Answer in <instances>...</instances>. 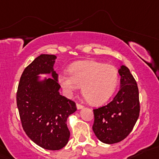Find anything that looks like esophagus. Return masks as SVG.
<instances>
[{"mask_svg": "<svg viewBox=\"0 0 159 159\" xmlns=\"http://www.w3.org/2000/svg\"><path fill=\"white\" fill-rule=\"evenodd\" d=\"M76 106H77V109H82V108H84V106L81 105V104H80V103H77Z\"/></svg>", "mask_w": 159, "mask_h": 159, "instance_id": "1", "label": "esophagus"}]
</instances>
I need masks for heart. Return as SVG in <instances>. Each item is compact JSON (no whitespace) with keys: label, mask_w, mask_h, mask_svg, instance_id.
Wrapping results in <instances>:
<instances>
[{"label":"heart","mask_w":159,"mask_h":159,"mask_svg":"<svg viewBox=\"0 0 159 159\" xmlns=\"http://www.w3.org/2000/svg\"><path fill=\"white\" fill-rule=\"evenodd\" d=\"M58 81L67 95H71L81 87L89 102L101 104L114 93L118 84V72L110 64L94 60L82 61L73 64L69 73H60Z\"/></svg>","instance_id":"b5f03b06"}]
</instances>
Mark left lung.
<instances>
[{"label":"left lung","instance_id":"obj_1","mask_svg":"<svg viewBox=\"0 0 159 159\" xmlns=\"http://www.w3.org/2000/svg\"><path fill=\"white\" fill-rule=\"evenodd\" d=\"M121 88L112 100L93 109V130L101 142L113 144L121 142L132 131L139 116V90L130 70L121 66Z\"/></svg>","mask_w":159,"mask_h":159}]
</instances>
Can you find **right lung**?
I'll list each match as a JSON object with an SVG mask.
<instances>
[{"label":"right lung","mask_w":159,"mask_h":159,"mask_svg":"<svg viewBox=\"0 0 159 159\" xmlns=\"http://www.w3.org/2000/svg\"><path fill=\"white\" fill-rule=\"evenodd\" d=\"M57 57L41 54L25 68L16 92V103L22 128L34 143L49 150L67 144L70 131L68 117L77 110L75 102L60 95L58 75L53 70ZM53 79L38 82L39 74Z\"/></svg>","instance_id":"obj_1"}]
</instances>
